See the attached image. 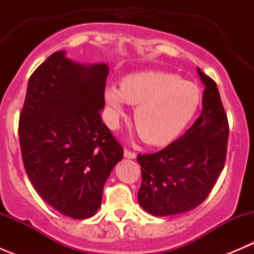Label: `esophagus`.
Segmentation results:
<instances>
[{"label": "esophagus", "mask_w": 254, "mask_h": 254, "mask_svg": "<svg viewBox=\"0 0 254 254\" xmlns=\"http://www.w3.org/2000/svg\"><path fill=\"white\" fill-rule=\"evenodd\" d=\"M124 157L134 160V158H136V153L132 152V151H129V150H124Z\"/></svg>", "instance_id": "1"}]
</instances>
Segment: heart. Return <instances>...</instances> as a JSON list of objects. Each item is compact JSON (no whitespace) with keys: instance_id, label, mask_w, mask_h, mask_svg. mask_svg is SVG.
I'll list each match as a JSON object with an SVG mask.
<instances>
[{"instance_id":"b5f03b06","label":"heart","mask_w":254,"mask_h":254,"mask_svg":"<svg viewBox=\"0 0 254 254\" xmlns=\"http://www.w3.org/2000/svg\"><path fill=\"white\" fill-rule=\"evenodd\" d=\"M108 123L117 127L127 104L136 106L135 124L150 145H166L184 131L200 104V91L181 76L163 71H141L127 76L122 86L104 89Z\"/></svg>"}]
</instances>
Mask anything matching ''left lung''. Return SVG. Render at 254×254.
I'll return each mask as SVG.
<instances>
[{"label":"left lung","instance_id":"obj_1","mask_svg":"<svg viewBox=\"0 0 254 254\" xmlns=\"http://www.w3.org/2000/svg\"><path fill=\"white\" fill-rule=\"evenodd\" d=\"M204 84L203 109L179 139L156 153L137 155L141 187L137 199L153 216L182 214L200 205L226 160L229 123L216 83L196 68Z\"/></svg>","mask_w":254,"mask_h":254}]
</instances>
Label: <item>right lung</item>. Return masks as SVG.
<instances>
[{
  "mask_svg": "<svg viewBox=\"0 0 254 254\" xmlns=\"http://www.w3.org/2000/svg\"><path fill=\"white\" fill-rule=\"evenodd\" d=\"M107 64H78L60 50L30 76L19 117L28 178L54 209L88 219L101 207L123 147L103 124Z\"/></svg>",
  "mask_w": 254,
  "mask_h": 254,
  "instance_id": "1",
  "label": "right lung"
}]
</instances>
